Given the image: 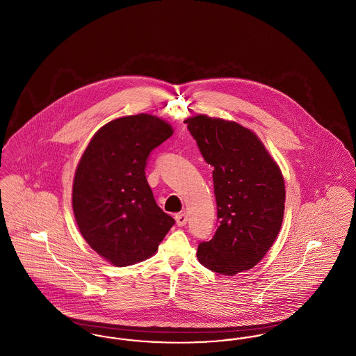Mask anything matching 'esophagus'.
<instances>
[{"mask_svg": "<svg viewBox=\"0 0 356 356\" xmlns=\"http://www.w3.org/2000/svg\"><path fill=\"white\" fill-rule=\"evenodd\" d=\"M175 219H176V222H177L179 227H183V225H186V221H188V213H186V212L177 213V215L175 216Z\"/></svg>", "mask_w": 356, "mask_h": 356, "instance_id": "esophagus-1", "label": "esophagus"}]
</instances>
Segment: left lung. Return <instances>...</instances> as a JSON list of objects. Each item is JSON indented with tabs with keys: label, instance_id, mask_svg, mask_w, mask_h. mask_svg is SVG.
<instances>
[{
	"label": "left lung",
	"instance_id": "obj_1",
	"mask_svg": "<svg viewBox=\"0 0 356 356\" xmlns=\"http://www.w3.org/2000/svg\"><path fill=\"white\" fill-rule=\"evenodd\" d=\"M204 160L213 167L218 229L199 244L205 268L234 276L254 268L282 228L284 177L254 131L236 121L197 115L184 120Z\"/></svg>",
	"mask_w": 356,
	"mask_h": 356
}]
</instances>
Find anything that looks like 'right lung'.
Masks as SVG:
<instances>
[{
	"mask_svg": "<svg viewBox=\"0 0 356 356\" xmlns=\"http://www.w3.org/2000/svg\"><path fill=\"white\" fill-rule=\"evenodd\" d=\"M173 135L170 122L148 113L102 125L77 164L72 208L93 251L115 267L147 260L175 220L153 197L145 177L149 153Z\"/></svg>",
	"mask_w": 356,
	"mask_h": 356,
	"instance_id": "1",
	"label": "right lung"
}]
</instances>
